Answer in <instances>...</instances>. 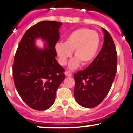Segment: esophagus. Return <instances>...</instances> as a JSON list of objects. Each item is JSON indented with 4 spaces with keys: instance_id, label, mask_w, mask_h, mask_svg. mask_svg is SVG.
I'll use <instances>...</instances> for the list:
<instances>
[{
    "instance_id": "1",
    "label": "esophagus",
    "mask_w": 133,
    "mask_h": 133,
    "mask_svg": "<svg viewBox=\"0 0 133 133\" xmlns=\"http://www.w3.org/2000/svg\"><path fill=\"white\" fill-rule=\"evenodd\" d=\"M65 75L66 76H68V77L71 76H72V73L70 72V71H66L65 72Z\"/></svg>"
}]
</instances>
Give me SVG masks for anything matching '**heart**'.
<instances>
[{"label":"heart","instance_id":"heart-1","mask_svg":"<svg viewBox=\"0 0 133 133\" xmlns=\"http://www.w3.org/2000/svg\"><path fill=\"white\" fill-rule=\"evenodd\" d=\"M100 38L96 31L82 28L72 32L66 38L64 43L58 42L55 51L59 57L61 65L66 64L74 51L76 57L69 64V69H76L79 62L83 65L90 63L94 59L99 48Z\"/></svg>","mask_w":133,"mask_h":133}]
</instances>
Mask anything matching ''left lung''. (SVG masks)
I'll list each match as a JSON object with an SVG mask.
<instances>
[{"instance_id":"8db88e82","label":"left lung","mask_w":133,"mask_h":133,"mask_svg":"<svg viewBox=\"0 0 133 133\" xmlns=\"http://www.w3.org/2000/svg\"><path fill=\"white\" fill-rule=\"evenodd\" d=\"M104 38L102 49L85 70L74 74V95L79 105L94 108L104 99L110 89L117 72V56L109 32L102 28Z\"/></svg>"}]
</instances>
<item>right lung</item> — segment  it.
<instances>
[{"mask_svg":"<svg viewBox=\"0 0 133 133\" xmlns=\"http://www.w3.org/2000/svg\"><path fill=\"white\" fill-rule=\"evenodd\" d=\"M61 25L54 21L35 24L24 34L15 55V86L23 101L34 110H45L53 105L57 89L65 78L64 69L55 59ZM38 37L46 42L44 50L36 46Z\"/></svg>","mask_w":133,"mask_h":133,"instance_id":"obj_1","label":"right lung"}]
</instances>
